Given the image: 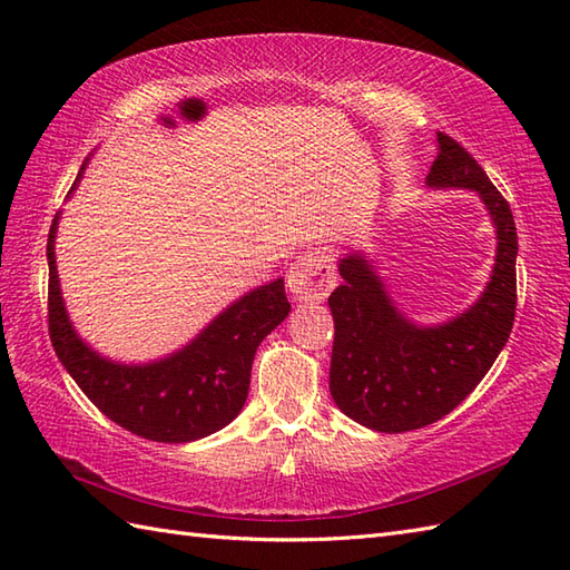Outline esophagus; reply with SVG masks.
Masks as SVG:
<instances>
[{"label": "esophagus", "mask_w": 570, "mask_h": 570, "mask_svg": "<svg viewBox=\"0 0 570 570\" xmlns=\"http://www.w3.org/2000/svg\"><path fill=\"white\" fill-rule=\"evenodd\" d=\"M337 282L335 266L331 257L321 249H311L292 264L288 272V286L301 301H323L328 298Z\"/></svg>", "instance_id": "34e87169"}]
</instances>
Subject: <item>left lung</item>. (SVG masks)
I'll return each instance as SVG.
<instances>
[{
  "label": "left lung",
  "instance_id": "obj_1",
  "mask_svg": "<svg viewBox=\"0 0 570 570\" xmlns=\"http://www.w3.org/2000/svg\"><path fill=\"white\" fill-rule=\"evenodd\" d=\"M431 188L478 190L498 229L485 292L453 321L421 328L386 296L362 252L341 259L343 284L328 298L335 321L331 394L345 416L380 433L443 419L485 377L512 333L517 311V227L510 203L460 144L439 131Z\"/></svg>",
  "mask_w": 570,
  "mask_h": 570
}]
</instances>
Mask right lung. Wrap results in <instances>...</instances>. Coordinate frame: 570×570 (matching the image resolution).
I'll return each mask as SVG.
<instances>
[{
  "instance_id": "add662e5",
  "label": "right lung",
  "mask_w": 570,
  "mask_h": 570,
  "mask_svg": "<svg viewBox=\"0 0 570 570\" xmlns=\"http://www.w3.org/2000/svg\"><path fill=\"white\" fill-rule=\"evenodd\" d=\"M56 225L58 215L46 245L48 335L82 394L107 419L149 441L188 443L225 429L247 402L259 343L292 311L284 278L235 301L178 353L149 365H117L85 345L68 321L56 272Z\"/></svg>"
}]
</instances>
